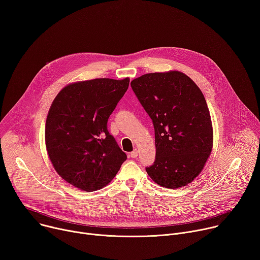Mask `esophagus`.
I'll list each match as a JSON object with an SVG mask.
<instances>
[{
    "instance_id": "1",
    "label": "esophagus",
    "mask_w": 260,
    "mask_h": 260,
    "mask_svg": "<svg viewBox=\"0 0 260 260\" xmlns=\"http://www.w3.org/2000/svg\"><path fill=\"white\" fill-rule=\"evenodd\" d=\"M137 156H138V151L137 150H134L130 153V157H132V158H136Z\"/></svg>"
}]
</instances>
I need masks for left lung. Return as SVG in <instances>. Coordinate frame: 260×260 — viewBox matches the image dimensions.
Instances as JSON below:
<instances>
[{
	"mask_svg": "<svg viewBox=\"0 0 260 260\" xmlns=\"http://www.w3.org/2000/svg\"><path fill=\"white\" fill-rule=\"evenodd\" d=\"M131 87L151 117L156 157L146 171L166 188L190 183L212 150L213 132L206 100L185 74L171 71L134 79Z\"/></svg>",
	"mask_w": 260,
	"mask_h": 260,
	"instance_id": "8db88e82",
	"label": "left lung"
}]
</instances>
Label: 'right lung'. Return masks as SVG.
<instances>
[{"mask_svg": "<svg viewBox=\"0 0 260 260\" xmlns=\"http://www.w3.org/2000/svg\"><path fill=\"white\" fill-rule=\"evenodd\" d=\"M129 78L87 80L67 85L54 99L46 122L50 160L73 186L93 191L107 185L127 155L107 129Z\"/></svg>", "mask_w": 260, "mask_h": 260, "instance_id": "add662e5", "label": "right lung"}]
</instances>
